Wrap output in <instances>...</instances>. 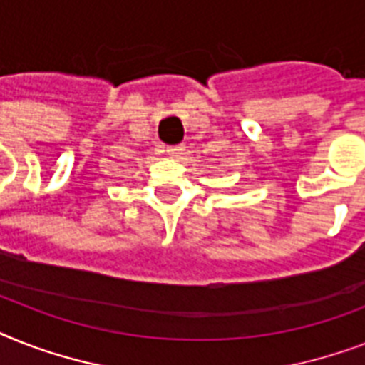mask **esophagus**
Returning <instances> with one entry per match:
<instances>
[{
  "label": "esophagus",
  "mask_w": 365,
  "mask_h": 365,
  "mask_svg": "<svg viewBox=\"0 0 365 365\" xmlns=\"http://www.w3.org/2000/svg\"><path fill=\"white\" fill-rule=\"evenodd\" d=\"M183 151H185V145H170V148H166V155H170V157H180Z\"/></svg>",
  "instance_id": "esophagus-1"
}]
</instances>
